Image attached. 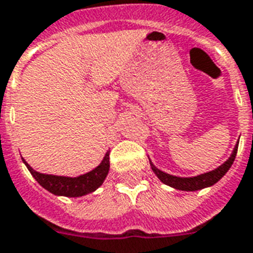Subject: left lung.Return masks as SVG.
<instances>
[{
  "label": "left lung",
  "instance_id": "8db88e82",
  "mask_svg": "<svg viewBox=\"0 0 253 253\" xmlns=\"http://www.w3.org/2000/svg\"><path fill=\"white\" fill-rule=\"evenodd\" d=\"M238 146L239 141L238 144L235 145L234 152L231 154V157L228 158L223 165H220L215 170H211L209 173L197 175V177H175V175H171V174H168L165 173V171H162V170L157 169L152 162H150V166H152V170H153L154 174L160 178V181H161L162 183H165V185L170 186V187H174V189L177 190H182V191H197V190L205 189V187H210V186H212L214 183H216V182L230 170L231 165H232L235 161L236 153H238Z\"/></svg>",
  "mask_w": 253,
  "mask_h": 253
}]
</instances>
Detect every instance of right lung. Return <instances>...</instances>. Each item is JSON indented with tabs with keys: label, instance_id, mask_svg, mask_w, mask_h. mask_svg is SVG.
Segmentation results:
<instances>
[{
	"label": "right lung",
	"instance_id": "right-lung-1",
	"mask_svg": "<svg viewBox=\"0 0 253 253\" xmlns=\"http://www.w3.org/2000/svg\"><path fill=\"white\" fill-rule=\"evenodd\" d=\"M25 165L31 173V175L37 179L39 185L47 191L55 194V195H63V197H83L89 193H93L96 189H99L103 185L105 177L109 171V152L105 153V157L97 168L91 171L79 175V177H62V175H52V174H42L35 171L25 160Z\"/></svg>",
	"mask_w": 253,
	"mask_h": 253
}]
</instances>
